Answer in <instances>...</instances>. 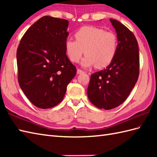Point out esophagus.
<instances>
[{
    "instance_id": "34e87169",
    "label": "esophagus",
    "mask_w": 157,
    "mask_h": 157,
    "mask_svg": "<svg viewBox=\"0 0 157 157\" xmlns=\"http://www.w3.org/2000/svg\"><path fill=\"white\" fill-rule=\"evenodd\" d=\"M84 73V71L81 69H78V70H77V73H78V74H81V73Z\"/></svg>"
}]
</instances>
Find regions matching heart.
<instances>
[{"label": "heart", "instance_id": "heart-1", "mask_svg": "<svg viewBox=\"0 0 157 157\" xmlns=\"http://www.w3.org/2000/svg\"><path fill=\"white\" fill-rule=\"evenodd\" d=\"M75 37L76 40L69 38L65 41L67 55L72 62L78 63L85 53L86 55L81 63L82 67L96 65L98 68H104L115 59L118 41L113 32L85 26L76 32Z\"/></svg>", "mask_w": 157, "mask_h": 157}]
</instances>
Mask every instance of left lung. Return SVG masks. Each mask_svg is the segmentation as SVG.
<instances>
[{
  "label": "left lung",
  "instance_id": "left-lung-1",
  "mask_svg": "<svg viewBox=\"0 0 157 157\" xmlns=\"http://www.w3.org/2000/svg\"><path fill=\"white\" fill-rule=\"evenodd\" d=\"M117 33L118 46L115 59L104 70L91 75L88 97L98 108L110 110L128 97L137 82L140 56L137 40L121 23L110 19Z\"/></svg>",
  "mask_w": 157,
  "mask_h": 157
}]
</instances>
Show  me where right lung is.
Wrapping results in <instances>:
<instances>
[{"label": "right lung", "instance_id": "right-lung-1", "mask_svg": "<svg viewBox=\"0 0 157 157\" xmlns=\"http://www.w3.org/2000/svg\"><path fill=\"white\" fill-rule=\"evenodd\" d=\"M68 24L66 19L42 17L26 31L17 51L20 88L40 109L61 102L76 74L66 55Z\"/></svg>", "mask_w": 157, "mask_h": 157}]
</instances>
